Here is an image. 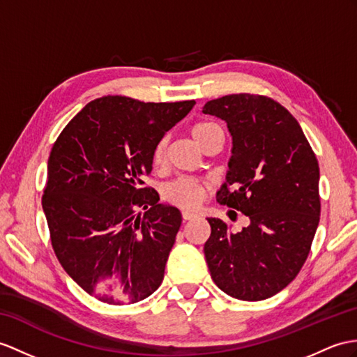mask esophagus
Here are the masks:
<instances>
[{
  "label": "esophagus",
  "mask_w": 357,
  "mask_h": 357,
  "mask_svg": "<svg viewBox=\"0 0 357 357\" xmlns=\"http://www.w3.org/2000/svg\"><path fill=\"white\" fill-rule=\"evenodd\" d=\"M181 216H183V221H190V220H194V218H197V215L195 213H190V212H181Z\"/></svg>",
  "instance_id": "obj_1"
}]
</instances>
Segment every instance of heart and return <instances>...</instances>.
<instances>
[{"label":"heart","instance_id":"obj_1","mask_svg":"<svg viewBox=\"0 0 357 357\" xmlns=\"http://www.w3.org/2000/svg\"><path fill=\"white\" fill-rule=\"evenodd\" d=\"M222 133V130L218 124L211 123V121H203V123H197L190 128V135H192L194 141L203 146L208 139L215 135ZM165 139H160V141L155 144L154 150H153V162L155 165L162 163L163 155H165ZM204 190L206 185L202 180L192 178V177H181L171 181L169 185H167L163 190L165 198L168 199L169 203L180 206L183 208H195L204 197Z\"/></svg>","mask_w":357,"mask_h":357}]
</instances>
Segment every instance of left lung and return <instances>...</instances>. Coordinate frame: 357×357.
I'll return each mask as SVG.
<instances>
[{"instance_id":"left-lung-1","label":"left lung","mask_w":357,"mask_h":357,"mask_svg":"<svg viewBox=\"0 0 357 357\" xmlns=\"http://www.w3.org/2000/svg\"><path fill=\"white\" fill-rule=\"evenodd\" d=\"M203 113L227 123L231 155L216 202L244 213L233 233L207 218L206 262L233 298L259 301L288 286L304 265L319 222V167L300 124L282 104L251 93L207 101Z\"/></svg>"}]
</instances>
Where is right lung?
Masks as SVG:
<instances>
[{
    "label": "right lung",
    "mask_w": 357,
    "mask_h": 357,
    "mask_svg": "<svg viewBox=\"0 0 357 357\" xmlns=\"http://www.w3.org/2000/svg\"><path fill=\"white\" fill-rule=\"evenodd\" d=\"M195 101L97 98L51 149L42 197L51 245L68 275L109 304L137 303L159 288L181 225L142 177L153 150Z\"/></svg>",
    "instance_id": "obj_1"
}]
</instances>
